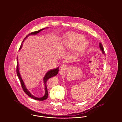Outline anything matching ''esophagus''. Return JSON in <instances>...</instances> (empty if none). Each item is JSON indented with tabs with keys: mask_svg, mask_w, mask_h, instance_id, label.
<instances>
[{
	"mask_svg": "<svg viewBox=\"0 0 122 122\" xmlns=\"http://www.w3.org/2000/svg\"><path fill=\"white\" fill-rule=\"evenodd\" d=\"M66 65H62L61 66H60V70H61V71H64L65 69H66Z\"/></svg>",
	"mask_w": 122,
	"mask_h": 122,
	"instance_id": "esophagus-1",
	"label": "esophagus"
}]
</instances>
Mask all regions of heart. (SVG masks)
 Masks as SVG:
<instances>
[{"label":"heart","mask_w":122,"mask_h":122,"mask_svg":"<svg viewBox=\"0 0 122 122\" xmlns=\"http://www.w3.org/2000/svg\"><path fill=\"white\" fill-rule=\"evenodd\" d=\"M88 46V42L81 34L75 32L68 33L63 39L61 47L63 49L71 50L74 47V54L77 56L82 54Z\"/></svg>","instance_id":"heart-1"}]
</instances>
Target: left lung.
Instances as JSON below:
<instances>
[{
    "label": "left lung",
    "mask_w": 122,
    "mask_h": 122,
    "mask_svg": "<svg viewBox=\"0 0 122 122\" xmlns=\"http://www.w3.org/2000/svg\"><path fill=\"white\" fill-rule=\"evenodd\" d=\"M99 48H100L101 51H102L103 54H105V51H104L103 47V46H102V44L101 43H99Z\"/></svg>",
    "instance_id": "1"
}]
</instances>
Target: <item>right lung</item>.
Segmentation results:
<instances>
[{
  "label": "right lung",
  "mask_w": 122,
  "mask_h": 122,
  "mask_svg": "<svg viewBox=\"0 0 122 122\" xmlns=\"http://www.w3.org/2000/svg\"><path fill=\"white\" fill-rule=\"evenodd\" d=\"M45 28H43V29H40L38 31H34V32H31V33L29 34L28 35H27L26 36V37L24 39V40H23V41H24L27 38L28 36H30V35H36L38 33H39L40 32H41V31L43 30V29H44ZM22 45H23V42L22 43L21 46H20V49H19V50L21 49L22 47ZM17 67H16V72H17V76L18 77L19 80H20V82H21V86H22V87L25 93L29 97H31V98H32L33 99H35V100H40V101H43V100H44L45 99H46L47 98H48V89H47V81H48V80H49L50 78L53 77L56 75L58 73V71H59V67H58L57 68H56V69H51V70H50L49 71H48L46 74H45L44 78H43V81H44V86H45V95H44V96H43L42 97H35L34 96H33L31 93L30 92L27 90V89L26 88V87L25 85V83L22 80V78H21V75H20V73L19 72V66H18V57H17Z\"/></svg>",
  "instance_id": "obj_1"
}]
</instances>
